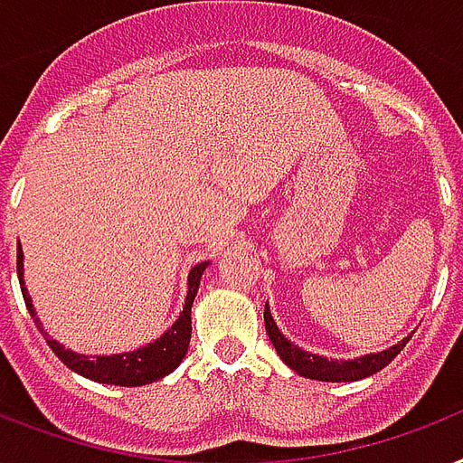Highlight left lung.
I'll use <instances>...</instances> for the list:
<instances>
[{"instance_id":"left-lung-1","label":"left lung","mask_w":463,"mask_h":463,"mask_svg":"<svg viewBox=\"0 0 463 463\" xmlns=\"http://www.w3.org/2000/svg\"><path fill=\"white\" fill-rule=\"evenodd\" d=\"M263 318L268 338H270V343L275 345L278 354H280V360L289 369H295L297 374H302L307 379H317V382H360L364 377H372V374H377L379 369H384L406 347L408 338H411L408 335V338L399 340L396 345L386 347L382 353L362 354V357H354V360H328L324 354L307 353L299 345H295L292 340L285 338V333L275 324L268 304H265Z\"/></svg>"}]
</instances>
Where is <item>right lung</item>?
Instances as JSON below:
<instances>
[{
  "label": "right lung",
  "instance_id": "1",
  "mask_svg": "<svg viewBox=\"0 0 463 463\" xmlns=\"http://www.w3.org/2000/svg\"><path fill=\"white\" fill-rule=\"evenodd\" d=\"M210 265V260H203L188 272V292H185V302H183V311L178 314L174 324L168 331H164L156 340L146 343V345L137 347V350H128V353H116V354H81L74 353L70 347H64L62 343H57L55 338H50L48 333L43 331L48 345L52 347V353L60 360L77 372L81 377L99 382V384H116V386H145L152 382H159L166 374H171L178 364L183 362L188 345H191V309L198 295L200 278ZM16 272H19L21 292H24V302H26L31 317H33L35 326L41 328V318L35 317L33 302L28 295L26 285H24V249L16 250Z\"/></svg>",
  "mask_w": 463,
  "mask_h": 463
}]
</instances>
